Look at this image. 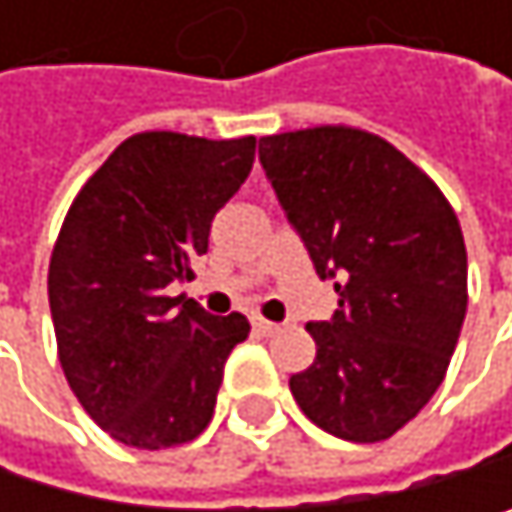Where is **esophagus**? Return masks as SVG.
I'll list each match as a JSON object with an SVG mask.
<instances>
[{"label":"esophagus","instance_id":"34e87169","mask_svg":"<svg viewBox=\"0 0 512 512\" xmlns=\"http://www.w3.org/2000/svg\"><path fill=\"white\" fill-rule=\"evenodd\" d=\"M254 331H261V334H276L279 331V322H270V319H264V316H254Z\"/></svg>","mask_w":512,"mask_h":512}]
</instances>
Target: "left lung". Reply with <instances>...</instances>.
<instances>
[{
    "label": "left lung",
    "instance_id": "1",
    "mask_svg": "<svg viewBox=\"0 0 512 512\" xmlns=\"http://www.w3.org/2000/svg\"><path fill=\"white\" fill-rule=\"evenodd\" d=\"M267 178L322 279L331 322H310V368L288 387L304 415L347 442H384L442 384L467 313L458 214L405 153L353 125L261 137Z\"/></svg>",
    "mask_w": 512,
    "mask_h": 512
}]
</instances>
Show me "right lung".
<instances>
[{
  "mask_svg": "<svg viewBox=\"0 0 512 512\" xmlns=\"http://www.w3.org/2000/svg\"><path fill=\"white\" fill-rule=\"evenodd\" d=\"M254 137L141 131L76 193L48 264L64 378L116 442L162 451L211 421L242 313L211 316L171 282L193 279L211 221L245 184Z\"/></svg>",
  "mask_w": 512,
  "mask_h": 512,
  "instance_id": "right-lung-1",
  "label": "right lung"
}]
</instances>
